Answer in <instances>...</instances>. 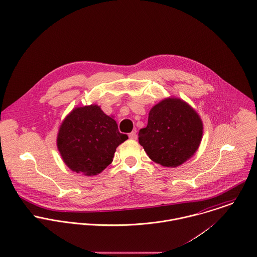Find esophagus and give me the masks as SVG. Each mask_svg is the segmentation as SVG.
<instances>
[{
  "label": "esophagus",
  "instance_id": "esophagus-1",
  "mask_svg": "<svg viewBox=\"0 0 257 257\" xmlns=\"http://www.w3.org/2000/svg\"><path fill=\"white\" fill-rule=\"evenodd\" d=\"M129 138L132 139V140H136V139H137V132H136V130L132 131V132L129 134Z\"/></svg>",
  "mask_w": 257,
  "mask_h": 257
}]
</instances>
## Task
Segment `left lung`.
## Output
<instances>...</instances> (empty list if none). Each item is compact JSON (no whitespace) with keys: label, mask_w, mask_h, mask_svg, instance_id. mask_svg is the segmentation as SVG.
I'll return each mask as SVG.
<instances>
[{"label":"left lung","mask_w":257,"mask_h":257,"mask_svg":"<svg viewBox=\"0 0 257 257\" xmlns=\"http://www.w3.org/2000/svg\"><path fill=\"white\" fill-rule=\"evenodd\" d=\"M203 130V121L190 104L168 97L150 110L147 126L139 131V143L153 162L176 168L197 152Z\"/></svg>","instance_id":"1"}]
</instances>
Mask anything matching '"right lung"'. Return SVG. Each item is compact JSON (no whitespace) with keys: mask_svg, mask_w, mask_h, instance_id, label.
<instances>
[{"mask_svg":"<svg viewBox=\"0 0 257 257\" xmlns=\"http://www.w3.org/2000/svg\"><path fill=\"white\" fill-rule=\"evenodd\" d=\"M128 139L100 106L75 107L62 121L56 138L64 164L77 174L96 176L112 161L116 148Z\"/></svg>","mask_w":257,"mask_h":257,"instance_id":"1","label":"right lung"}]
</instances>
